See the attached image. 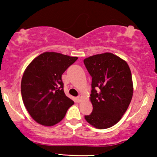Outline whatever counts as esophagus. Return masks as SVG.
<instances>
[{
	"label": "esophagus",
	"instance_id": "34e87169",
	"mask_svg": "<svg viewBox=\"0 0 157 157\" xmlns=\"http://www.w3.org/2000/svg\"><path fill=\"white\" fill-rule=\"evenodd\" d=\"M76 100H77V101H78V102H80L81 100V95L78 96V97H76Z\"/></svg>",
	"mask_w": 157,
	"mask_h": 157
}]
</instances>
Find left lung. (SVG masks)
Masks as SVG:
<instances>
[{
	"label": "left lung",
	"mask_w": 157,
	"mask_h": 157,
	"mask_svg": "<svg viewBox=\"0 0 157 157\" xmlns=\"http://www.w3.org/2000/svg\"><path fill=\"white\" fill-rule=\"evenodd\" d=\"M83 62L92 76L93 106L85 119L96 128H110L121 119L132 98L130 69L125 60L109 52L90 56Z\"/></svg>",
	"instance_id": "8db88e82"
}]
</instances>
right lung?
Returning a JSON list of instances; mask_svg holds the SVG:
<instances>
[{
	"instance_id": "right-lung-1",
	"label": "right lung",
	"mask_w": 157,
	"mask_h": 157,
	"mask_svg": "<svg viewBox=\"0 0 157 157\" xmlns=\"http://www.w3.org/2000/svg\"><path fill=\"white\" fill-rule=\"evenodd\" d=\"M78 59L44 52L27 66L21 81L23 103L32 119L45 126L56 124L74 103L65 95L62 74Z\"/></svg>"
}]
</instances>
